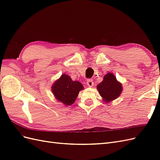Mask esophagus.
Wrapping results in <instances>:
<instances>
[{"instance_id": "esophagus-1", "label": "esophagus", "mask_w": 160, "mask_h": 160, "mask_svg": "<svg viewBox=\"0 0 160 160\" xmlns=\"http://www.w3.org/2000/svg\"><path fill=\"white\" fill-rule=\"evenodd\" d=\"M87 85H88L89 87V88H92V87H93V85H94L93 80L88 79V81H87Z\"/></svg>"}]
</instances>
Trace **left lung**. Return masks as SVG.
I'll return each mask as SVG.
<instances>
[{
    "label": "left lung",
    "mask_w": 160,
    "mask_h": 160,
    "mask_svg": "<svg viewBox=\"0 0 160 160\" xmlns=\"http://www.w3.org/2000/svg\"><path fill=\"white\" fill-rule=\"evenodd\" d=\"M97 89L102 97L103 101L109 103L119 98L122 93L123 87L113 73L108 72L104 76L103 80L97 86Z\"/></svg>",
    "instance_id": "obj_1"
}]
</instances>
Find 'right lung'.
Instances as JSON below:
<instances>
[{
	"mask_svg": "<svg viewBox=\"0 0 160 160\" xmlns=\"http://www.w3.org/2000/svg\"><path fill=\"white\" fill-rule=\"evenodd\" d=\"M83 89V86L80 82L72 81L67 74H62L51 87L55 98L65 106L73 103L79 91Z\"/></svg>",
	"mask_w": 160,
	"mask_h": 160,
	"instance_id": "right-lung-1",
	"label": "right lung"
}]
</instances>
